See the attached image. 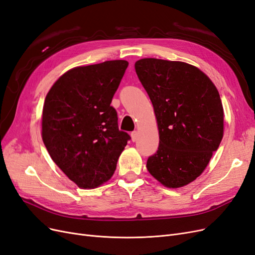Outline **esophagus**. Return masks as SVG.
I'll list each match as a JSON object with an SVG mask.
<instances>
[{"instance_id":"esophagus-1","label":"esophagus","mask_w":255,"mask_h":255,"mask_svg":"<svg viewBox=\"0 0 255 255\" xmlns=\"http://www.w3.org/2000/svg\"><path fill=\"white\" fill-rule=\"evenodd\" d=\"M130 138H131V141H137V139H138V131H131L130 133Z\"/></svg>"}]
</instances>
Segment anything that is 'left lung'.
I'll return each instance as SVG.
<instances>
[{
    "label": "left lung",
    "instance_id": "obj_1",
    "mask_svg": "<svg viewBox=\"0 0 255 255\" xmlns=\"http://www.w3.org/2000/svg\"><path fill=\"white\" fill-rule=\"evenodd\" d=\"M135 71L150 97L159 146L146 169L162 186L177 189L205 171L224 136V109L204 72L180 61L144 58Z\"/></svg>",
    "mask_w": 255,
    "mask_h": 255
}]
</instances>
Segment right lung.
<instances>
[{"mask_svg":"<svg viewBox=\"0 0 255 255\" xmlns=\"http://www.w3.org/2000/svg\"><path fill=\"white\" fill-rule=\"evenodd\" d=\"M128 62L77 66L50 87L43 105L42 139L51 159L81 189L111 179L129 136L119 130L111 102Z\"/></svg>","mask_w":255,"mask_h":255,"instance_id":"right-lung-1","label":"right lung"}]
</instances>
